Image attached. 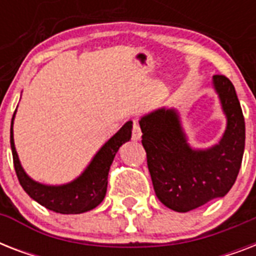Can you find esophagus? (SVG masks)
<instances>
[{
	"mask_svg": "<svg viewBox=\"0 0 256 256\" xmlns=\"http://www.w3.org/2000/svg\"><path fill=\"white\" fill-rule=\"evenodd\" d=\"M140 136H142V132H140V124L136 120L132 122V138L134 140H140Z\"/></svg>",
	"mask_w": 256,
	"mask_h": 256,
	"instance_id": "obj_1",
	"label": "esophagus"
}]
</instances>
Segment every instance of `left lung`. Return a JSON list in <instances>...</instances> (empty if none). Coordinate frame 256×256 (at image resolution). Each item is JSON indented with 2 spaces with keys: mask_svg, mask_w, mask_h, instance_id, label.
Returning <instances> with one entry per match:
<instances>
[{
  "mask_svg": "<svg viewBox=\"0 0 256 256\" xmlns=\"http://www.w3.org/2000/svg\"><path fill=\"white\" fill-rule=\"evenodd\" d=\"M212 84L227 118L226 132L212 148H190L174 108H160L140 120L156 196L178 212L195 210L224 196L242 164L246 128L235 88L228 78L219 74L214 76Z\"/></svg>",
  "mask_w": 256,
  "mask_h": 256,
  "instance_id": "8db88e82",
  "label": "left lung"
}]
</instances>
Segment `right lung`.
Wrapping results in <instances>:
<instances>
[{"label": "right lung", "mask_w": 256, "mask_h": 256, "mask_svg": "<svg viewBox=\"0 0 256 256\" xmlns=\"http://www.w3.org/2000/svg\"><path fill=\"white\" fill-rule=\"evenodd\" d=\"M16 114V112H14ZM13 120L10 126V146L14 170L26 194L48 210L60 214H81L96 208L108 190V175L118 148L132 138V120H128L100 148L86 170L73 182L61 186H48L30 178L22 168L13 140Z\"/></svg>", "instance_id": "obj_1"}]
</instances>
